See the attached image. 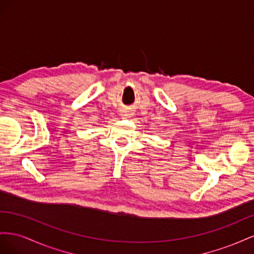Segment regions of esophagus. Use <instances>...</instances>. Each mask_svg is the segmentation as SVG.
Instances as JSON below:
<instances>
[{
    "label": "esophagus",
    "mask_w": 254,
    "mask_h": 254,
    "mask_svg": "<svg viewBox=\"0 0 254 254\" xmlns=\"http://www.w3.org/2000/svg\"><path fill=\"white\" fill-rule=\"evenodd\" d=\"M122 117L123 118H129V117H131V114H128V113L126 112V113L122 114Z\"/></svg>",
    "instance_id": "1"
}]
</instances>
